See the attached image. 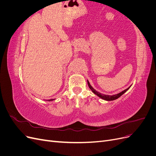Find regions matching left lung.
Segmentation results:
<instances>
[{"label": "left lung", "instance_id": "1", "mask_svg": "<svg viewBox=\"0 0 156 156\" xmlns=\"http://www.w3.org/2000/svg\"><path fill=\"white\" fill-rule=\"evenodd\" d=\"M87 82H88V87H89L90 89L93 92V93L96 94V95H97L98 97H100V98L103 99V100H107V101H112V100H116V99L120 98V97L122 95V94H124L127 90H128L129 88L131 87V86H130L129 87H128L127 89L124 90L121 92L119 93V94H115V95H112V96H109V95H105V94H101V93H100V92H97L95 89L93 88L92 87V86L90 85V84L89 83L88 81H87Z\"/></svg>", "mask_w": 156, "mask_h": 156}]
</instances>
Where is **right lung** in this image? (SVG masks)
I'll return each instance as SVG.
<instances>
[{"label": "right lung", "instance_id": "1", "mask_svg": "<svg viewBox=\"0 0 156 156\" xmlns=\"http://www.w3.org/2000/svg\"><path fill=\"white\" fill-rule=\"evenodd\" d=\"M53 100H55V99H51V100H48V101H53Z\"/></svg>", "mask_w": 156, "mask_h": 156}]
</instances>
